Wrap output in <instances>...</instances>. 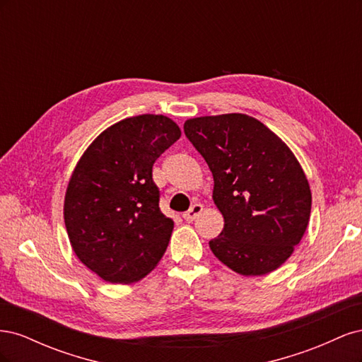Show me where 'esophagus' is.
Segmentation results:
<instances>
[{
    "label": "esophagus",
    "mask_w": 362,
    "mask_h": 362,
    "mask_svg": "<svg viewBox=\"0 0 362 362\" xmlns=\"http://www.w3.org/2000/svg\"><path fill=\"white\" fill-rule=\"evenodd\" d=\"M202 210H204V205H202V204H193L190 210L185 211V213L182 214V217H184L187 222H192V221H194V218L202 213Z\"/></svg>",
    "instance_id": "34e87169"
}]
</instances>
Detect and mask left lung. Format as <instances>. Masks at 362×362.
<instances>
[{"instance_id":"obj_1","label":"left lung","mask_w":362,"mask_h":362,"mask_svg":"<svg viewBox=\"0 0 362 362\" xmlns=\"http://www.w3.org/2000/svg\"><path fill=\"white\" fill-rule=\"evenodd\" d=\"M184 133L213 173V201L225 221L210 242L216 258L243 276L281 267L311 214L310 182L293 151L243 113L187 119Z\"/></svg>"}]
</instances>
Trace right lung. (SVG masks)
I'll return each instance as SVG.
<instances>
[{
	"instance_id": "1",
	"label": "right lung",
	"mask_w": 362,
	"mask_h": 362,
	"mask_svg": "<svg viewBox=\"0 0 362 362\" xmlns=\"http://www.w3.org/2000/svg\"><path fill=\"white\" fill-rule=\"evenodd\" d=\"M180 137L168 116L127 117L104 129L74 168L64 225L75 255L101 279L137 282L166 252L173 221L160 211L152 166Z\"/></svg>"
}]
</instances>
